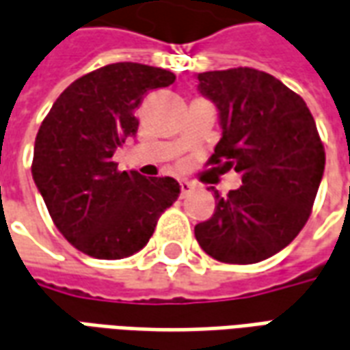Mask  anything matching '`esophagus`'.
<instances>
[{
	"label": "esophagus",
	"instance_id": "1",
	"mask_svg": "<svg viewBox=\"0 0 350 350\" xmlns=\"http://www.w3.org/2000/svg\"><path fill=\"white\" fill-rule=\"evenodd\" d=\"M192 183H188V180H180V198H187L190 192H192Z\"/></svg>",
	"mask_w": 350,
	"mask_h": 350
}]
</instances>
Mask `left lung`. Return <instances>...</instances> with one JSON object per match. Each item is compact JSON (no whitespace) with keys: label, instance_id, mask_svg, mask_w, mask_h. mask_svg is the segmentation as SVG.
Listing matches in <instances>:
<instances>
[{"label":"left lung","instance_id":"8db88e82","mask_svg":"<svg viewBox=\"0 0 350 350\" xmlns=\"http://www.w3.org/2000/svg\"><path fill=\"white\" fill-rule=\"evenodd\" d=\"M198 81L222 126L207 165L235 170L243 187L226 198L215 190V213L196 224V239L219 262L256 264L306 226L324 173V145L306 101L266 71H205Z\"/></svg>","mask_w":350,"mask_h":350}]
</instances>
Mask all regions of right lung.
Masks as SVG:
<instances>
[{"instance_id": "add662e5", "label": "right lung", "mask_w": 350, "mask_h": 350, "mask_svg": "<svg viewBox=\"0 0 350 350\" xmlns=\"http://www.w3.org/2000/svg\"><path fill=\"white\" fill-rule=\"evenodd\" d=\"M173 83L167 69L109 64L69 84L41 122L31 175L60 234L92 258L120 260L143 249L179 198L175 179H147L113 162L116 147L137 133L143 98Z\"/></svg>"}]
</instances>
